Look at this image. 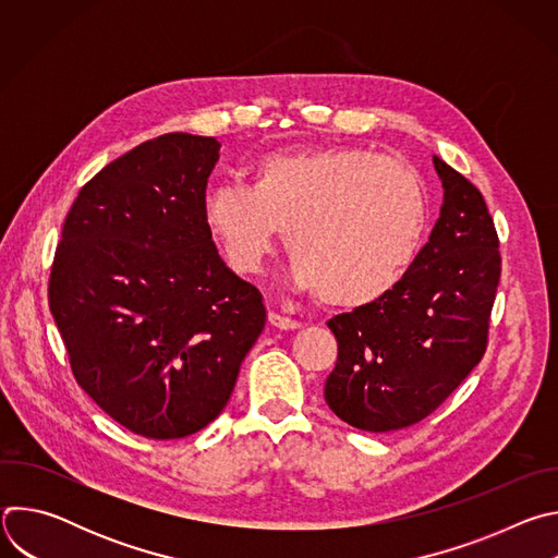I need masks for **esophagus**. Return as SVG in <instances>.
Masks as SVG:
<instances>
[{
	"label": "esophagus",
	"instance_id": "esophagus-1",
	"mask_svg": "<svg viewBox=\"0 0 558 558\" xmlns=\"http://www.w3.org/2000/svg\"><path fill=\"white\" fill-rule=\"evenodd\" d=\"M269 325L276 327V329H280V331H295V329L302 327L298 320H291V317L280 315V313H276V311L269 313Z\"/></svg>",
	"mask_w": 558,
	"mask_h": 558
}]
</instances>
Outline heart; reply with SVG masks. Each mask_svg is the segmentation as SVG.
I'll list each match as a JSON object with an SVG mask.
<instances>
[{"mask_svg": "<svg viewBox=\"0 0 558 558\" xmlns=\"http://www.w3.org/2000/svg\"><path fill=\"white\" fill-rule=\"evenodd\" d=\"M203 218L235 274H258L284 229L291 278L329 306L381 300L413 267L428 225L415 170L360 147L271 151L247 187L207 192Z\"/></svg>", "mask_w": 558, "mask_h": 558, "instance_id": "heart-1", "label": "heart"}]
</instances>
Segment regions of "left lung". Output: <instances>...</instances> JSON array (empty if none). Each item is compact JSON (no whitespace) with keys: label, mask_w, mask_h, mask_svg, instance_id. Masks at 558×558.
Segmentation results:
<instances>
[{"label":"left lung","mask_w":558,"mask_h":558,"mask_svg":"<svg viewBox=\"0 0 558 558\" xmlns=\"http://www.w3.org/2000/svg\"><path fill=\"white\" fill-rule=\"evenodd\" d=\"M439 218L413 267L381 300L329 320L338 362L325 384L347 424L388 433L428 417L482 362L501 256L482 192L433 156Z\"/></svg>","instance_id":"1"}]
</instances>
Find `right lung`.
I'll return each mask as SVG.
<instances>
[{
  "label": "right lung",
  "instance_id": "obj_1",
  "mask_svg": "<svg viewBox=\"0 0 558 558\" xmlns=\"http://www.w3.org/2000/svg\"><path fill=\"white\" fill-rule=\"evenodd\" d=\"M218 149L214 136L170 132L119 156L72 203L50 271L78 386L147 439L214 422L267 320L203 218Z\"/></svg>",
  "mask_w": 558,
  "mask_h": 558
}]
</instances>
